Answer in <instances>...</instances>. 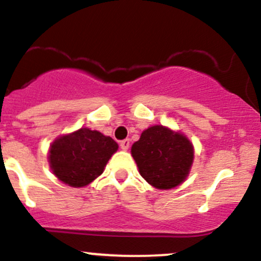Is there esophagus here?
<instances>
[{
  "label": "esophagus",
  "mask_w": 261,
  "mask_h": 261,
  "mask_svg": "<svg viewBox=\"0 0 261 261\" xmlns=\"http://www.w3.org/2000/svg\"><path fill=\"white\" fill-rule=\"evenodd\" d=\"M130 147V140H122L120 141V148L126 151V149Z\"/></svg>",
  "instance_id": "esophagus-1"
}]
</instances>
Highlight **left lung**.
I'll use <instances>...</instances> for the list:
<instances>
[{"instance_id": "obj_1", "label": "left lung", "mask_w": 261, "mask_h": 261, "mask_svg": "<svg viewBox=\"0 0 261 261\" xmlns=\"http://www.w3.org/2000/svg\"><path fill=\"white\" fill-rule=\"evenodd\" d=\"M131 154L142 178L152 187L167 190L185 180L194 161V147L182 134L154 125L141 134Z\"/></svg>"}]
</instances>
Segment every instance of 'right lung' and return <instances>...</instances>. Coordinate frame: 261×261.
Listing matches in <instances>:
<instances>
[{"label": "right lung", "mask_w": 261, "mask_h": 261, "mask_svg": "<svg viewBox=\"0 0 261 261\" xmlns=\"http://www.w3.org/2000/svg\"><path fill=\"white\" fill-rule=\"evenodd\" d=\"M118 147L112 137L82 127L54 141L49 163L59 180L70 187L82 188L104 172V167Z\"/></svg>", "instance_id": "add662e5"}]
</instances>
